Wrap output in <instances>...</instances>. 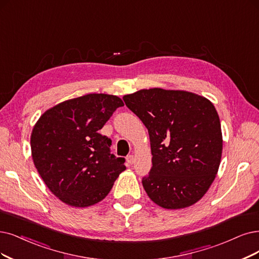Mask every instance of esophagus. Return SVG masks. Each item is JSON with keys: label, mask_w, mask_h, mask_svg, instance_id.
<instances>
[{"label": "esophagus", "mask_w": 259, "mask_h": 259, "mask_svg": "<svg viewBox=\"0 0 259 259\" xmlns=\"http://www.w3.org/2000/svg\"><path fill=\"white\" fill-rule=\"evenodd\" d=\"M127 163H128V165H132L133 163H135V157H133V155H129L127 157Z\"/></svg>", "instance_id": "34e87169"}]
</instances>
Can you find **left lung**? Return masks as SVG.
<instances>
[{
  "label": "left lung",
  "instance_id": "1",
  "mask_svg": "<svg viewBox=\"0 0 259 259\" xmlns=\"http://www.w3.org/2000/svg\"><path fill=\"white\" fill-rule=\"evenodd\" d=\"M148 130L152 167L142 184L165 209L195 204L213 183L222 157L221 122L214 105L185 91L141 90L122 97Z\"/></svg>",
  "mask_w": 259,
  "mask_h": 259
}]
</instances>
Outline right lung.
Masks as SVG:
<instances>
[{
    "label": "right lung",
    "instance_id": "right-lung-1",
    "mask_svg": "<svg viewBox=\"0 0 259 259\" xmlns=\"http://www.w3.org/2000/svg\"><path fill=\"white\" fill-rule=\"evenodd\" d=\"M117 96L89 94L46 111L31 136L34 164L51 192L72 207L99 203L126 169L99 130L117 108Z\"/></svg>",
    "mask_w": 259,
    "mask_h": 259
}]
</instances>
